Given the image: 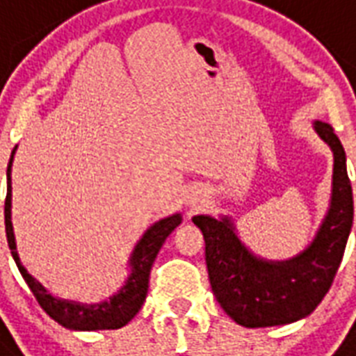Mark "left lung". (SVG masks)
Instances as JSON below:
<instances>
[{"label":"left lung","mask_w":356,"mask_h":356,"mask_svg":"<svg viewBox=\"0 0 356 356\" xmlns=\"http://www.w3.org/2000/svg\"><path fill=\"white\" fill-rule=\"evenodd\" d=\"M316 133L334 155L331 205L314 240L288 260L254 257L229 218L194 216L205 238V260L218 303L238 325H284L309 316L329 292L353 225V190L346 151L329 123Z\"/></svg>","instance_id":"8db88e82"}]
</instances>
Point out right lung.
<instances>
[{
  "mask_svg": "<svg viewBox=\"0 0 356 356\" xmlns=\"http://www.w3.org/2000/svg\"><path fill=\"white\" fill-rule=\"evenodd\" d=\"M14 151L10 153V161L7 166V197H5V233H7V242L14 262L18 266L19 273L31 288V292L36 298L38 305L46 310L49 318L60 323L66 329L74 331H102V329H120L127 325L133 320L136 312L142 309V305L147 296L149 288V271L155 262L159 249L166 240L172 231L181 223V214H173L164 220H159L153 223L144 236L140 238L138 243L134 245V251L131 254L129 266H131V275L127 281L114 293L113 298L97 305H83L68 301V299L53 298L35 277L29 275L22 262H19L18 251H16V240H14L13 222H10V200H13V186H10V166H13Z\"/></svg>",
  "mask_w": 356,
  "mask_h": 356,
  "instance_id": "right-lung-1",
  "label": "right lung"
}]
</instances>
